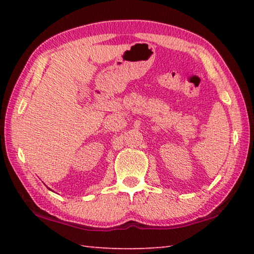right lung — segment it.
<instances>
[{"instance_id": "obj_1", "label": "right lung", "mask_w": 254, "mask_h": 254, "mask_svg": "<svg viewBox=\"0 0 254 254\" xmlns=\"http://www.w3.org/2000/svg\"><path fill=\"white\" fill-rule=\"evenodd\" d=\"M49 189H50V188H49ZM50 190H51V189H50Z\"/></svg>"}]
</instances>
